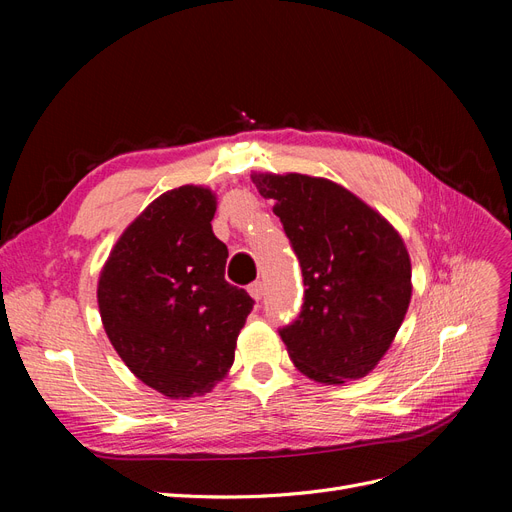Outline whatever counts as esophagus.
Returning <instances> with one entry per match:
<instances>
[{
	"mask_svg": "<svg viewBox=\"0 0 512 512\" xmlns=\"http://www.w3.org/2000/svg\"><path fill=\"white\" fill-rule=\"evenodd\" d=\"M247 292L252 294L254 301H260L262 294H265V284H262V282H254V284L247 286Z\"/></svg>",
	"mask_w": 512,
	"mask_h": 512,
	"instance_id": "1",
	"label": "esophagus"
}]
</instances>
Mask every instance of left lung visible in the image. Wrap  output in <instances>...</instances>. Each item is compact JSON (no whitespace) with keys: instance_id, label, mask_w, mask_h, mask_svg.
Wrapping results in <instances>:
<instances>
[{"instance_id":"1","label":"left lung","mask_w":512,"mask_h":512,"mask_svg":"<svg viewBox=\"0 0 512 512\" xmlns=\"http://www.w3.org/2000/svg\"><path fill=\"white\" fill-rule=\"evenodd\" d=\"M275 200L303 273L299 318L280 329L301 374L322 384L365 378L391 348L412 297L399 232L342 185L299 173H254Z\"/></svg>"}]
</instances>
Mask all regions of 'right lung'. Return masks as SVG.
I'll use <instances>...</instances> for the list:
<instances>
[{"mask_svg":"<svg viewBox=\"0 0 512 512\" xmlns=\"http://www.w3.org/2000/svg\"><path fill=\"white\" fill-rule=\"evenodd\" d=\"M215 194L181 185L123 230L98 282L104 331L151 389L209 393L235 361L254 299L224 280L226 245L213 235Z\"/></svg>","mask_w":512,"mask_h":512,"instance_id":"obj_1","label":"right lung"}]
</instances>
